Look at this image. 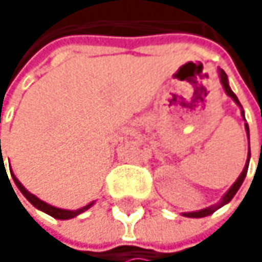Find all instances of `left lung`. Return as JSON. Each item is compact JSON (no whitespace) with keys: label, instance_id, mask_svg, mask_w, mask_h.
Masks as SVG:
<instances>
[{"label":"left lung","instance_id":"obj_1","mask_svg":"<svg viewBox=\"0 0 262 262\" xmlns=\"http://www.w3.org/2000/svg\"><path fill=\"white\" fill-rule=\"evenodd\" d=\"M219 76H220V81H222V84H223V88H225V91H226V94L235 101L236 104L241 107V104H239V101H238V98H236V95L232 92V89H231V86H229V83H228V76H226V73L223 71V70H219ZM243 109V107H241ZM241 115L244 117V111H241ZM246 132H247V138H249V126L246 124ZM249 159H250V148H249V153H247V161H246V165H244V170L241 171V174H239V178L236 179L235 183L229 188V191L223 195V199H222V202L220 203H217V205H214V206H209V208H205V209H200V211H194V212H183V215L185 217H191V219H200V217H206V215H211L212 212H215L219 208H222L223 205H226V203H229L231 200H232V197L236 194V191L239 189V186H241V183L244 181V178H246V174H247V168H249Z\"/></svg>","mask_w":262,"mask_h":262}]
</instances>
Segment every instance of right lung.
<instances>
[{
  "label": "right lung",
  "mask_w": 262,
  "mask_h": 262,
  "mask_svg": "<svg viewBox=\"0 0 262 262\" xmlns=\"http://www.w3.org/2000/svg\"><path fill=\"white\" fill-rule=\"evenodd\" d=\"M0 151H1V147H0ZM13 176V174H12ZM13 181L16 183V186L19 188V191L24 194V197H26L27 200L34 206V208H37V209H40V211H43V212H47L48 215H51V217H54V219H59V220H68V219H74V217H77L79 214L81 212H84L86 209H89L92 205H94V202L92 203H89V205H86V206H83V208H80L77 211H68V209H60V208H56V206H51V205H48V203H45V202H42L40 199H37L34 194H31V192H28L26 188H24V185L19 182L15 176H13Z\"/></svg>",
  "instance_id": "1"
}]
</instances>
